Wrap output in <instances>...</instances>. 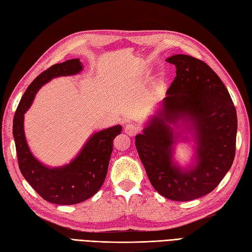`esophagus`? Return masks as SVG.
I'll list each match as a JSON object with an SVG mask.
<instances>
[{"label": "esophagus", "instance_id": "34e87169", "mask_svg": "<svg viewBox=\"0 0 252 252\" xmlns=\"http://www.w3.org/2000/svg\"><path fill=\"white\" fill-rule=\"evenodd\" d=\"M139 131H140V128L138 127V126L134 125V124H128L125 127V132L127 135H130V136H135V135L139 133Z\"/></svg>", "mask_w": 252, "mask_h": 252}]
</instances>
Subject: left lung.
I'll return each instance as SVG.
<instances>
[{"label": "left lung", "instance_id": "obj_1", "mask_svg": "<svg viewBox=\"0 0 252 252\" xmlns=\"http://www.w3.org/2000/svg\"><path fill=\"white\" fill-rule=\"evenodd\" d=\"M176 77L162 108L135 146L152 186L173 201H189L214 190L235 157L237 116L228 89L208 63L189 55H173ZM189 118L197 133L198 164L182 172L172 164L173 137L168 122Z\"/></svg>", "mask_w": 252, "mask_h": 252}]
</instances>
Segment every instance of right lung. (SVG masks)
<instances>
[{"label":"right lung","instance_id":"right-lung-1","mask_svg":"<svg viewBox=\"0 0 252 252\" xmlns=\"http://www.w3.org/2000/svg\"><path fill=\"white\" fill-rule=\"evenodd\" d=\"M83 66L73 59L56 63L44 70L30 84L17 107L12 126L18 164L24 179L47 201L61 205L85 201L98 191L104 182L113 140L121 133V126H115L94 134L72 163L62 168H47L32 156L24 136V113L43 84L53 77L79 73Z\"/></svg>","mask_w":252,"mask_h":252}]
</instances>
